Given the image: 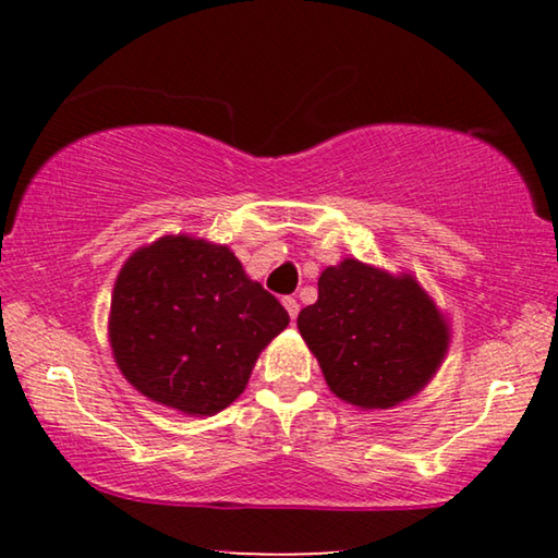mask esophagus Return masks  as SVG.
<instances>
[{
    "label": "esophagus",
    "mask_w": 558,
    "mask_h": 558,
    "mask_svg": "<svg viewBox=\"0 0 558 558\" xmlns=\"http://www.w3.org/2000/svg\"><path fill=\"white\" fill-rule=\"evenodd\" d=\"M282 305H286L290 319H295V317H298V313H300V305H298V300H295V298H282Z\"/></svg>",
    "instance_id": "esophagus-1"
}]
</instances>
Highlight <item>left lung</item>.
Wrapping results in <instances>:
<instances>
[{
	"instance_id": "obj_1",
	"label": "left lung",
	"mask_w": 558,
	"mask_h": 558,
	"mask_svg": "<svg viewBox=\"0 0 558 558\" xmlns=\"http://www.w3.org/2000/svg\"><path fill=\"white\" fill-rule=\"evenodd\" d=\"M298 329L337 399L393 409L426 389L450 347V323L411 272L356 258L327 266Z\"/></svg>"
}]
</instances>
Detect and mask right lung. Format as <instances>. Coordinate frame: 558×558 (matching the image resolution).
Returning <instances> with one entry per match:
<instances>
[{
    "label": "right lung",
    "mask_w": 558,
    "mask_h": 558,
    "mask_svg": "<svg viewBox=\"0 0 558 558\" xmlns=\"http://www.w3.org/2000/svg\"><path fill=\"white\" fill-rule=\"evenodd\" d=\"M290 317L229 245L167 233L122 263L108 315L120 374L149 401L214 415L248 386Z\"/></svg>",
    "instance_id": "right-lung-1"
}]
</instances>
